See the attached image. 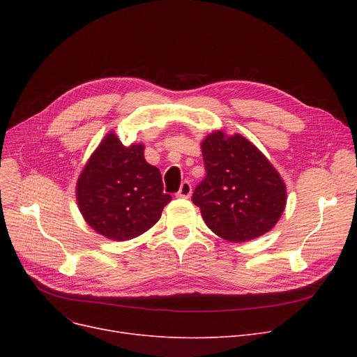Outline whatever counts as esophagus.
I'll return each instance as SVG.
<instances>
[{
	"mask_svg": "<svg viewBox=\"0 0 357 357\" xmlns=\"http://www.w3.org/2000/svg\"><path fill=\"white\" fill-rule=\"evenodd\" d=\"M192 194V185L188 181H183L179 186V191L176 192L178 198H190Z\"/></svg>",
	"mask_w": 357,
	"mask_h": 357,
	"instance_id": "1",
	"label": "esophagus"
}]
</instances>
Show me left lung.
I'll list each match as a JSON object with an SVG mask.
<instances>
[{
  "mask_svg": "<svg viewBox=\"0 0 357 357\" xmlns=\"http://www.w3.org/2000/svg\"><path fill=\"white\" fill-rule=\"evenodd\" d=\"M207 175L192 202L218 237L243 243L271 231L287 205V185L260 150L241 135L217 130L201 143Z\"/></svg>",
  "mask_w": 357,
  "mask_h": 357,
  "instance_id": "obj_1",
  "label": "left lung"
}]
</instances>
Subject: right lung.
<instances>
[{"instance_id": "obj_1", "label": "right lung", "mask_w": 357, "mask_h": 357, "mask_svg": "<svg viewBox=\"0 0 357 357\" xmlns=\"http://www.w3.org/2000/svg\"><path fill=\"white\" fill-rule=\"evenodd\" d=\"M159 169L144 159V146H124L109 131L93 150L77 182L78 208L91 229L114 240H131L159 221L171 201Z\"/></svg>"}]
</instances>
